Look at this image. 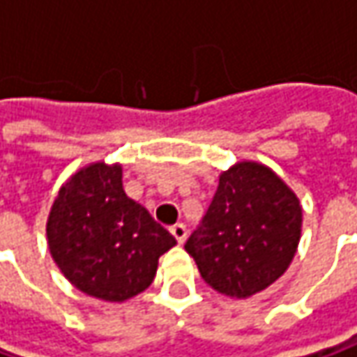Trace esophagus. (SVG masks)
<instances>
[{
  "label": "esophagus",
  "mask_w": 357,
  "mask_h": 357,
  "mask_svg": "<svg viewBox=\"0 0 357 357\" xmlns=\"http://www.w3.org/2000/svg\"><path fill=\"white\" fill-rule=\"evenodd\" d=\"M172 236L178 240V243H183L185 241V238H188V229H185V225L183 224H176V225H172Z\"/></svg>",
  "instance_id": "1"
}]
</instances>
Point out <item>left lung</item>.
I'll return each instance as SVG.
<instances>
[{"mask_svg": "<svg viewBox=\"0 0 357 357\" xmlns=\"http://www.w3.org/2000/svg\"><path fill=\"white\" fill-rule=\"evenodd\" d=\"M302 206L270 167L241 162L220 176L206 215L185 241L206 284L248 298L273 284L300 243Z\"/></svg>", "mask_w": 357, "mask_h": 357, "instance_id": "8db88e82", "label": "left lung"}]
</instances>
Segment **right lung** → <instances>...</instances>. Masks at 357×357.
Listing matches in <instances>:
<instances>
[{"label":"right lung","instance_id":"right-lung-1","mask_svg":"<svg viewBox=\"0 0 357 357\" xmlns=\"http://www.w3.org/2000/svg\"><path fill=\"white\" fill-rule=\"evenodd\" d=\"M57 268L77 289L123 302L153 282L176 238L121 185V167L93 163L59 190L47 220Z\"/></svg>","mask_w":357,"mask_h":357}]
</instances>
